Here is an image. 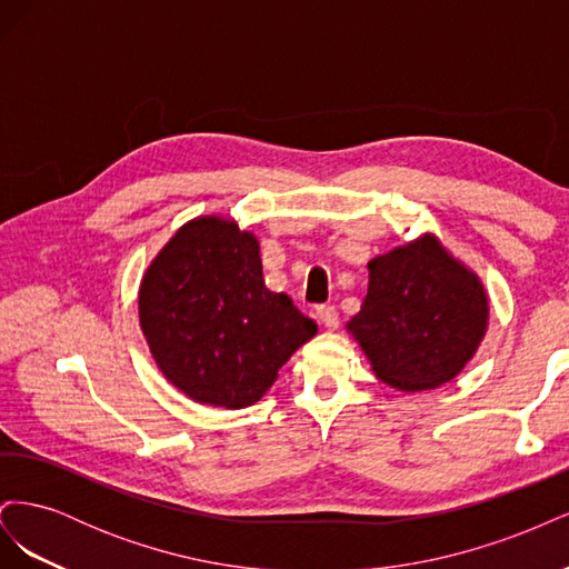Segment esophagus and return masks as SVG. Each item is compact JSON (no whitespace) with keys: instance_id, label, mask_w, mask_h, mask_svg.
I'll list each match as a JSON object with an SVG mask.
<instances>
[{"instance_id":"obj_1","label":"esophagus","mask_w":569,"mask_h":569,"mask_svg":"<svg viewBox=\"0 0 569 569\" xmlns=\"http://www.w3.org/2000/svg\"><path fill=\"white\" fill-rule=\"evenodd\" d=\"M316 316L327 327V330H337V327H339V313H337L335 306H318Z\"/></svg>"}]
</instances>
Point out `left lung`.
<instances>
[{"mask_svg": "<svg viewBox=\"0 0 569 569\" xmlns=\"http://www.w3.org/2000/svg\"><path fill=\"white\" fill-rule=\"evenodd\" d=\"M368 270V295L347 327L375 375L401 391L451 382L487 332L477 274L432 234L372 258Z\"/></svg>", "mask_w": 569, "mask_h": 569, "instance_id": "8db88e82", "label": "left lung"}]
</instances>
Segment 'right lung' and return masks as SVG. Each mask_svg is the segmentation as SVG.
I'll return each mask as SVG.
<instances>
[{"label": "right lung", "mask_w": 569, "mask_h": 569, "mask_svg": "<svg viewBox=\"0 0 569 569\" xmlns=\"http://www.w3.org/2000/svg\"><path fill=\"white\" fill-rule=\"evenodd\" d=\"M140 325L153 360L197 403L247 408L318 332L263 282L258 239L237 222L189 220L147 268Z\"/></svg>", "instance_id": "right-lung-1"}]
</instances>
